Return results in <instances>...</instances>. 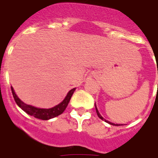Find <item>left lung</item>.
Masks as SVG:
<instances>
[{"label":"left lung","mask_w":158,"mask_h":158,"mask_svg":"<svg viewBox=\"0 0 158 158\" xmlns=\"http://www.w3.org/2000/svg\"><path fill=\"white\" fill-rule=\"evenodd\" d=\"M95 108H96V112H97V114H98V117H99V118H101V119H103V120H104V121L107 122V123H109V125H120V124H114V123H112V122L109 121V120H106L105 118H103V116H102V115H101V114H100L99 111H98V108H97L96 103H95Z\"/></svg>","instance_id":"left-lung-1"}]
</instances>
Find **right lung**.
Here are the masks:
<instances>
[{
    "label": "right lung",
    "mask_w": 158,
    "mask_h": 158,
    "mask_svg": "<svg viewBox=\"0 0 158 158\" xmlns=\"http://www.w3.org/2000/svg\"><path fill=\"white\" fill-rule=\"evenodd\" d=\"M11 93L14 98L15 102L17 103L18 107H20L21 109L23 110L24 112H26L27 114H29L31 116H33L34 118H40L43 120H48L50 118H55L57 117L60 114H61L62 113L65 111V109H66L68 103L70 102V100L71 98V96L73 95L75 90H76V87L72 88L71 90L68 92L66 94V96L64 98V100L62 101L61 103H60L57 105L54 106L52 108H49V109H40V108H37L34 106L28 105L27 103H23L22 100L18 97V95L15 93L13 87H11Z\"/></svg>",
    "instance_id": "add662e5"
}]
</instances>
